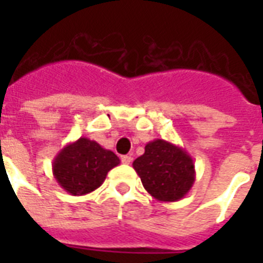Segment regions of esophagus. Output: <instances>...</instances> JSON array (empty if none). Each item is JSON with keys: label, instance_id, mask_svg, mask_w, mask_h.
I'll use <instances>...</instances> for the list:
<instances>
[{"label": "esophagus", "instance_id": "1", "mask_svg": "<svg viewBox=\"0 0 263 263\" xmlns=\"http://www.w3.org/2000/svg\"><path fill=\"white\" fill-rule=\"evenodd\" d=\"M121 162H123V164H125V165L131 164L132 157L131 156H123V157H121Z\"/></svg>", "mask_w": 263, "mask_h": 263}]
</instances>
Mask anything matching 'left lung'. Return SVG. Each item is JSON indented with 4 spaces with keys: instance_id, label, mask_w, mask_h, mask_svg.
Returning a JSON list of instances; mask_svg holds the SVG:
<instances>
[{
    "instance_id": "obj_1",
    "label": "left lung",
    "mask_w": 263,
    "mask_h": 263,
    "mask_svg": "<svg viewBox=\"0 0 263 263\" xmlns=\"http://www.w3.org/2000/svg\"><path fill=\"white\" fill-rule=\"evenodd\" d=\"M134 169L144 190L160 202H177L187 195L195 181V165L183 147L164 139H154L138 157Z\"/></svg>"
}]
</instances>
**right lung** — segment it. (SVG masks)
Listing matches in <instances>:
<instances>
[{
  "label": "right lung",
  "instance_id": "1",
  "mask_svg": "<svg viewBox=\"0 0 263 263\" xmlns=\"http://www.w3.org/2000/svg\"><path fill=\"white\" fill-rule=\"evenodd\" d=\"M120 164L119 157L95 140L79 138L54 157L51 168L57 183L68 194L86 195L101 187L107 172Z\"/></svg>",
  "mask_w": 263,
  "mask_h": 263
}]
</instances>
